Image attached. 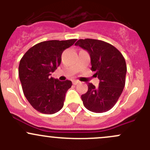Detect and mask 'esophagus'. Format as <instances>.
Segmentation results:
<instances>
[{"label": "esophagus", "instance_id": "obj_1", "mask_svg": "<svg viewBox=\"0 0 150 150\" xmlns=\"http://www.w3.org/2000/svg\"><path fill=\"white\" fill-rule=\"evenodd\" d=\"M80 81H76V80H74V81H72V84L73 85H77L78 83H79Z\"/></svg>", "mask_w": 150, "mask_h": 150}]
</instances>
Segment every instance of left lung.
<instances>
[{"instance_id":"1","label":"left lung","mask_w":150,"mask_h":150,"mask_svg":"<svg viewBox=\"0 0 150 150\" xmlns=\"http://www.w3.org/2000/svg\"><path fill=\"white\" fill-rule=\"evenodd\" d=\"M75 45L88 52L91 70L100 81L98 87L88 83V91L81 96L83 105L89 111L105 112L114 107L125 87V59L115 47L102 40L80 39Z\"/></svg>"}]
</instances>
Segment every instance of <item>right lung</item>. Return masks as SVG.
I'll return each mask as SVG.
<instances>
[{"instance_id": "right-lung-1", "label": "right lung", "mask_w": 150, "mask_h": 150, "mask_svg": "<svg viewBox=\"0 0 150 150\" xmlns=\"http://www.w3.org/2000/svg\"><path fill=\"white\" fill-rule=\"evenodd\" d=\"M76 39L40 42L30 48L21 59L19 76L24 94L32 107L43 114H54L64 105L70 81L51 77L61 64L62 54Z\"/></svg>"}]
</instances>
